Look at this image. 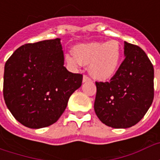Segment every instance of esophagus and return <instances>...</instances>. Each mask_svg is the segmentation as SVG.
Masks as SVG:
<instances>
[{"mask_svg":"<svg viewBox=\"0 0 160 160\" xmlns=\"http://www.w3.org/2000/svg\"><path fill=\"white\" fill-rule=\"evenodd\" d=\"M91 79L87 75H84L83 76V83H86V82H88V81H90Z\"/></svg>","mask_w":160,"mask_h":160,"instance_id":"obj_1","label":"esophagus"}]
</instances>
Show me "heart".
<instances>
[{
	"instance_id": "1",
	"label": "heart",
	"mask_w": 160,
	"mask_h": 160,
	"mask_svg": "<svg viewBox=\"0 0 160 160\" xmlns=\"http://www.w3.org/2000/svg\"><path fill=\"white\" fill-rule=\"evenodd\" d=\"M73 54H66L65 61L73 68L89 65L94 79L108 80L118 72L122 56V48L116 40L80 43L73 48Z\"/></svg>"
}]
</instances>
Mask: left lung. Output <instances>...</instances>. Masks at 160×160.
Returning a JSON list of instances; mask_svg holds the SVG:
<instances>
[{
    "mask_svg": "<svg viewBox=\"0 0 160 160\" xmlns=\"http://www.w3.org/2000/svg\"><path fill=\"white\" fill-rule=\"evenodd\" d=\"M124 56L109 82H96L95 113L103 123L114 128H127L139 122L154 96V70L144 50L124 42Z\"/></svg>",
    "mask_w": 160,
    "mask_h": 160,
    "instance_id": "obj_1",
    "label": "left lung"
}]
</instances>
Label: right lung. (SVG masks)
Segmentation results:
<instances>
[{"label":"right lung","mask_w":160,"mask_h":160,"mask_svg":"<svg viewBox=\"0 0 160 160\" xmlns=\"http://www.w3.org/2000/svg\"><path fill=\"white\" fill-rule=\"evenodd\" d=\"M82 74L64 67L61 39L20 46L4 68L3 96L16 120L30 128L55 123L70 96L80 88Z\"/></svg>","instance_id":"obj_1"}]
</instances>
